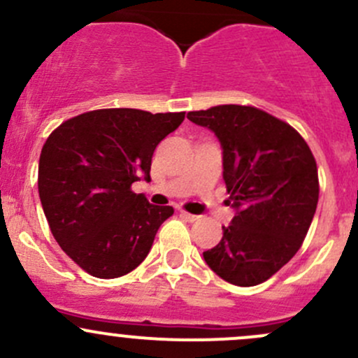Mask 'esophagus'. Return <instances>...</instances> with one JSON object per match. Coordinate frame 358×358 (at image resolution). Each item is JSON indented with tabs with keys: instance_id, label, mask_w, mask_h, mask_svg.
Segmentation results:
<instances>
[{
	"instance_id": "obj_1",
	"label": "esophagus",
	"mask_w": 358,
	"mask_h": 358,
	"mask_svg": "<svg viewBox=\"0 0 358 358\" xmlns=\"http://www.w3.org/2000/svg\"><path fill=\"white\" fill-rule=\"evenodd\" d=\"M180 216H182L185 221H189V223H194V221L199 220V216H195V214L187 213V210H180Z\"/></svg>"
}]
</instances>
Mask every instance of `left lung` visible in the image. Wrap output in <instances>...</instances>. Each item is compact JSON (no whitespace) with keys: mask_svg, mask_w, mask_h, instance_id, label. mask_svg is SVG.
<instances>
[{"mask_svg":"<svg viewBox=\"0 0 358 358\" xmlns=\"http://www.w3.org/2000/svg\"><path fill=\"white\" fill-rule=\"evenodd\" d=\"M214 131L223 180L236 210L223 238L204 252L214 273L236 287L269 280L296 254L319 199L317 164L288 123L254 106L223 104L187 115Z\"/></svg>","mask_w":358,"mask_h":358,"instance_id":"obj_1","label":"left lung"}]
</instances>
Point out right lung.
<instances>
[{
  "instance_id": "add662e5",
  "label": "right lung",
  "mask_w": 358,
  "mask_h": 358,
  "mask_svg": "<svg viewBox=\"0 0 358 358\" xmlns=\"http://www.w3.org/2000/svg\"><path fill=\"white\" fill-rule=\"evenodd\" d=\"M183 118L110 108L73 116L48 137L39 157L41 204L58 245L90 276L120 278L148 257L173 208L149 204L131 183L150 180L154 149Z\"/></svg>"
}]
</instances>
